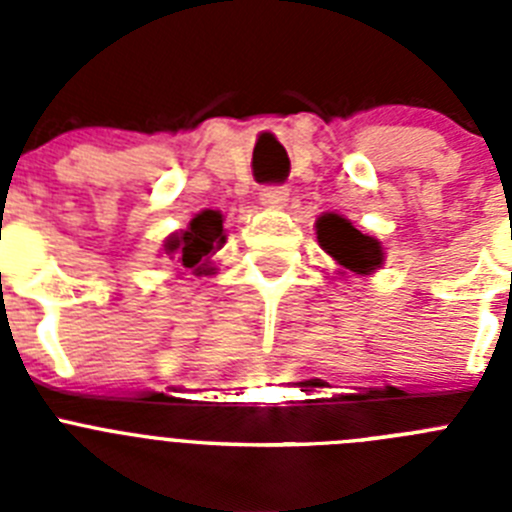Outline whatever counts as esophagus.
Returning <instances> with one entry per match:
<instances>
[{
  "mask_svg": "<svg viewBox=\"0 0 512 512\" xmlns=\"http://www.w3.org/2000/svg\"><path fill=\"white\" fill-rule=\"evenodd\" d=\"M289 200V192L284 187H266L261 189V205L266 210H282Z\"/></svg>",
  "mask_w": 512,
  "mask_h": 512,
  "instance_id": "34e87169",
  "label": "esophagus"
}]
</instances>
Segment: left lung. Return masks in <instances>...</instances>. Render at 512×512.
Masks as SVG:
<instances>
[{
    "label": "left lung",
    "mask_w": 512,
    "mask_h": 512,
    "mask_svg": "<svg viewBox=\"0 0 512 512\" xmlns=\"http://www.w3.org/2000/svg\"><path fill=\"white\" fill-rule=\"evenodd\" d=\"M318 243L330 259L341 266L338 274L354 271L359 277H369L384 264V248L377 238L361 233L338 212H323L315 220Z\"/></svg>",
    "instance_id": "8db88e82"
}]
</instances>
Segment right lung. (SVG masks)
Wrapping results in <instances>:
<instances>
[{
    "label": "right lung",
    "instance_id": "add662e5",
    "mask_svg": "<svg viewBox=\"0 0 512 512\" xmlns=\"http://www.w3.org/2000/svg\"><path fill=\"white\" fill-rule=\"evenodd\" d=\"M225 243L223 212L202 210L189 220L184 230H176L164 241L161 253H166L171 261L192 271L194 277H210L215 274V256Z\"/></svg>",
    "mask_w": 512,
    "mask_h": 512
}]
</instances>
